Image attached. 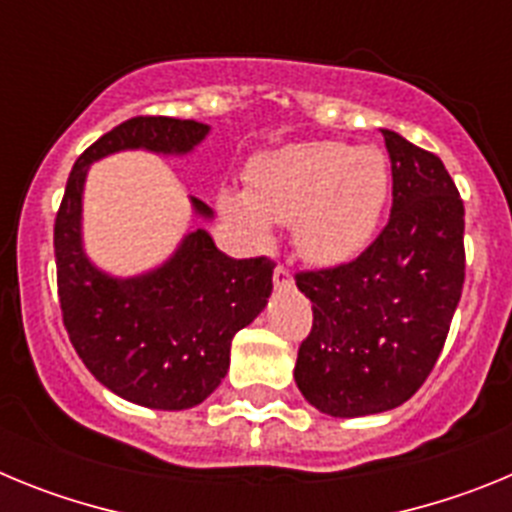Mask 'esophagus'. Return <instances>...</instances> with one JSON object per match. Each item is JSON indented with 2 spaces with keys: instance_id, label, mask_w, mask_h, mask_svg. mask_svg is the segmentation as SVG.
Here are the masks:
<instances>
[{
  "instance_id": "1",
  "label": "esophagus",
  "mask_w": 512,
  "mask_h": 512,
  "mask_svg": "<svg viewBox=\"0 0 512 512\" xmlns=\"http://www.w3.org/2000/svg\"><path fill=\"white\" fill-rule=\"evenodd\" d=\"M274 284H277L279 289H287L295 284V277H292V271L287 269V266H277L274 269Z\"/></svg>"
}]
</instances>
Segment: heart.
Instances as JSON below:
<instances>
[{
    "label": "heart",
    "mask_w": 512,
    "mask_h": 512,
    "mask_svg": "<svg viewBox=\"0 0 512 512\" xmlns=\"http://www.w3.org/2000/svg\"><path fill=\"white\" fill-rule=\"evenodd\" d=\"M390 184V166L377 148L312 140L256 158L248 169V194L225 189L217 205L256 243L269 241L271 223H295L302 256L338 266L372 246Z\"/></svg>",
    "instance_id": "heart-1"
}]
</instances>
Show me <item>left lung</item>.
<instances>
[{
    "instance_id": "1",
    "label": "left lung",
    "mask_w": 512,
    "mask_h": 512,
    "mask_svg": "<svg viewBox=\"0 0 512 512\" xmlns=\"http://www.w3.org/2000/svg\"><path fill=\"white\" fill-rule=\"evenodd\" d=\"M382 135L390 223L359 259L295 277L312 302L295 382L333 418L410 400L441 356L464 287V202L454 179L438 156L392 130Z\"/></svg>"
}]
</instances>
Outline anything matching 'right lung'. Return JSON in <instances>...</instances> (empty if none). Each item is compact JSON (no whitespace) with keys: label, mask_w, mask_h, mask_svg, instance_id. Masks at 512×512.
I'll list each match as a JSON object with an SVG mask.
<instances>
[{"label":"right lung","mask_w":512,"mask_h":512,"mask_svg":"<svg viewBox=\"0 0 512 512\" xmlns=\"http://www.w3.org/2000/svg\"><path fill=\"white\" fill-rule=\"evenodd\" d=\"M210 125L176 117H133L81 153L58 207V300L63 325L89 372L122 400L153 410L205 402L230 366V341L256 320L271 295L274 264L230 259L205 228L182 238L169 259L138 277H112L84 251L81 202L89 166L117 151L187 156ZM194 215L212 210L197 197Z\"/></svg>","instance_id":"add662e5"}]
</instances>
